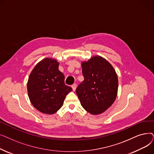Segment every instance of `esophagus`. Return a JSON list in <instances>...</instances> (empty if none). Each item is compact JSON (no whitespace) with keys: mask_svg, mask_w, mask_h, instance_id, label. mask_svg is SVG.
I'll list each match as a JSON object with an SVG mask.
<instances>
[{"mask_svg":"<svg viewBox=\"0 0 154 154\" xmlns=\"http://www.w3.org/2000/svg\"><path fill=\"white\" fill-rule=\"evenodd\" d=\"M72 90L73 91H75L76 90V88H77V84H74L72 85Z\"/></svg>","mask_w":154,"mask_h":154,"instance_id":"1","label":"esophagus"}]
</instances>
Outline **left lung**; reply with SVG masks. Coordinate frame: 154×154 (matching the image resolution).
<instances>
[{"instance_id": "obj_1", "label": "left lung", "mask_w": 154, "mask_h": 154, "mask_svg": "<svg viewBox=\"0 0 154 154\" xmlns=\"http://www.w3.org/2000/svg\"><path fill=\"white\" fill-rule=\"evenodd\" d=\"M84 80L76 89L82 107L92 115L108 109L116 99L118 77L112 65L99 55L81 63Z\"/></svg>"}]
</instances>
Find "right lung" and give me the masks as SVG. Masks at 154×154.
Here are the masks:
<instances>
[{
	"instance_id": "add662e5",
	"label": "right lung",
	"mask_w": 154,
	"mask_h": 154,
	"mask_svg": "<svg viewBox=\"0 0 154 154\" xmlns=\"http://www.w3.org/2000/svg\"><path fill=\"white\" fill-rule=\"evenodd\" d=\"M57 59L45 58L32 69L27 82L28 96L37 110L53 114L63 106L72 88L64 83L65 76L59 70Z\"/></svg>"
}]
</instances>
